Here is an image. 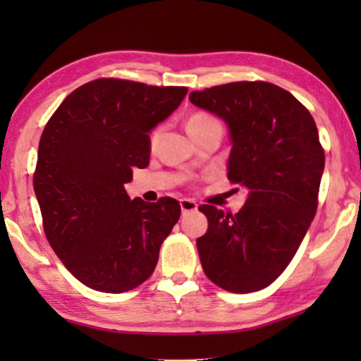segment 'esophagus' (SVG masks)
<instances>
[{
  "label": "esophagus",
  "mask_w": 361,
  "mask_h": 361,
  "mask_svg": "<svg viewBox=\"0 0 361 361\" xmlns=\"http://www.w3.org/2000/svg\"><path fill=\"white\" fill-rule=\"evenodd\" d=\"M180 207H181L183 215H186V213H189V212L197 210V204H195L194 200H191V199H181L180 200Z\"/></svg>",
  "instance_id": "34e87169"
}]
</instances>
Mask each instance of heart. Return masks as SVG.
<instances>
[{
    "mask_svg": "<svg viewBox=\"0 0 361 361\" xmlns=\"http://www.w3.org/2000/svg\"><path fill=\"white\" fill-rule=\"evenodd\" d=\"M186 127H188V132L192 135H197V133H202L209 129H213V127H223L221 122L216 118V116H213L212 113H207V111H194L191 116L188 118L186 122ZM159 133L161 130L156 129L152 130L151 133V145H154L159 138Z\"/></svg>",
    "mask_w": 361,
    "mask_h": 361,
    "instance_id": "heart-1",
    "label": "heart"
}]
</instances>
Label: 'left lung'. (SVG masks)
<instances>
[{
	"label": "left lung",
	"instance_id": "8db88e82",
	"mask_svg": "<svg viewBox=\"0 0 361 361\" xmlns=\"http://www.w3.org/2000/svg\"><path fill=\"white\" fill-rule=\"evenodd\" d=\"M229 126L228 178L248 191L232 215L200 205L209 229L195 245L205 276L231 293L271 285L296 255L315 216L325 167L309 109L266 81H239L189 94Z\"/></svg>",
	"mask_w": 361,
	"mask_h": 361
}]
</instances>
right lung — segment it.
Returning a JSON list of instances; mask_svg holds the SVG:
<instances>
[{"mask_svg": "<svg viewBox=\"0 0 361 361\" xmlns=\"http://www.w3.org/2000/svg\"><path fill=\"white\" fill-rule=\"evenodd\" d=\"M188 87L100 78L66 97L42 130L33 188L49 245L79 282L137 288L180 219L178 200H130L124 185L149 164V132Z\"/></svg>", "mask_w": 361, "mask_h": 361, "instance_id": "right-lung-1", "label": "right lung"}]
</instances>
